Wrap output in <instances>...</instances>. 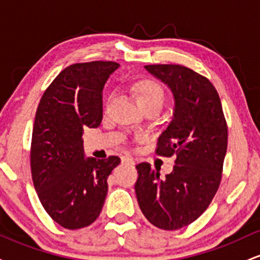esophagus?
I'll use <instances>...</instances> for the list:
<instances>
[{"label": "esophagus", "instance_id": "34e87169", "mask_svg": "<svg viewBox=\"0 0 260 260\" xmlns=\"http://www.w3.org/2000/svg\"><path fill=\"white\" fill-rule=\"evenodd\" d=\"M122 164H127V165H134V160L131 156H122Z\"/></svg>", "mask_w": 260, "mask_h": 260}]
</instances>
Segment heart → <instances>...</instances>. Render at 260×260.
<instances>
[{"label": "heart", "mask_w": 260, "mask_h": 260, "mask_svg": "<svg viewBox=\"0 0 260 260\" xmlns=\"http://www.w3.org/2000/svg\"><path fill=\"white\" fill-rule=\"evenodd\" d=\"M134 94L140 106L149 105V104H161L162 105L165 91L159 83L153 79H140L134 83Z\"/></svg>", "instance_id": "obj_1"}]
</instances>
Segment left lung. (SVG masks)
<instances>
[{
	"instance_id": "1",
	"label": "left lung",
	"mask_w": 260,
	"mask_h": 260,
	"mask_svg": "<svg viewBox=\"0 0 260 260\" xmlns=\"http://www.w3.org/2000/svg\"><path fill=\"white\" fill-rule=\"evenodd\" d=\"M145 70L169 86L174 113L157 140L156 154L176 155L164 180L150 164L137 165L136 194L148 221L178 230L207 210L221 181L228 126L216 89L205 77L180 64H149Z\"/></svg>"
}]
</instances>
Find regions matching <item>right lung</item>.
<instances>
[{
	"mask_svg": "<svg viewBox=\"0 0 260 260\" xmlns=\"http://www.w3.org/2000/svg\"><path fill=\"white\" fill-rule=\"evenodd\" d=\"M120 64L111 61L64 68L44 92L35 115L30 166L46 213L68 230L85 228L100 215L107 177L121 162L85 157L83 133L103 120V89Z\"/></svg>",
	"mask_w": 260,
	"mask_h": 260,
	"instance_id": "obj_1",
	"label": "right lung"
}]
</instances>
